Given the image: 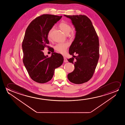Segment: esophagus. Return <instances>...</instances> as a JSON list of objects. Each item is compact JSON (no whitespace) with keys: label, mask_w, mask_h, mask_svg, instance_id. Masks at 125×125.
<instances>
[{"label":"esophagus","mask_w":125,"mask_h":125,"mask_svg":"<svg viewBox=\"0 0 125 125\" xmlns=\"http://www.w3.org/2000/svg\"><path fill=\"white\" fill-rule=\"evenodd\" d=\"M63 62H68V61L67 60V58L65 57H63Z\"/></svg>","instance_id":"1"}]
</instances>
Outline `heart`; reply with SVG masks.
I'll use <instances>...</instances> for the list:
<instances>
[{
  "instance_id": "obj_1",
  "label": "heart",
  "mask_w": 125,
  "mask_h": 125,
  "mask_svg": "<svg viewBox=\"0 0 125 125\" xmlns=\"http://www.w3.org/2000/svg\"><path fill=\"white\" fill-rule=\"evenodd\" d=\"M59 27L66 34H69L71 30V27L70 25L64 22L60 23L59 24ZM52 30L53 28L50 29L48 32V38L49 39L51 38V34ZM68 46L69 44L68 43H59L55 46V50L61 54H64L66 52Z\"/></svg>"
}]
</instances>
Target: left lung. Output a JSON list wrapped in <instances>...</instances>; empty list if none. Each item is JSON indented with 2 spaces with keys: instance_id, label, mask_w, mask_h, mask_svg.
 I'll return each instance as SVG.
<instances>
[{
  "instance_id": "1",
  "label": "left lung",
  "mask_w": 125,
  "mask_h": 125,
  "mask_svg": "<svg viewBox=\"0 0 125 125\" xmlns=\"http://www.w3.org/2000/svg\"><path fill=\"white\" fill-rule=\"evenodd\" d=\"M64 16L71 20L75 28V38L69 48V54L73 58L67 59L74 63L73 71L67 75L70 82L81 84L87 82L92 77L99 58V38L90 19L85 15Z\"/></svg>"
}]
</instances>
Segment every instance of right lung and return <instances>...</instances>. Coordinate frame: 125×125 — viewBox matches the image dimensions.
Here are the masks:
<instances>
[{"label": "right lung", "instance_id": "add662e5", "mask_svg": "<svg viewBox=\"0 0 125 125\" xmlns=\"http://www.w3.org/2000/svg\"><path fill=\"white\" fill-rule=\"evenodd\" d=\"M62 16L43 14L36 17L26 30L22 43L23 62L33 80L44 83L50 80L55 69L63 63V57L53 52L50 57L42 50L49 43V31Z\"/></svg>", "mask_w": 125, "mask_h": 125}]
</instances>
